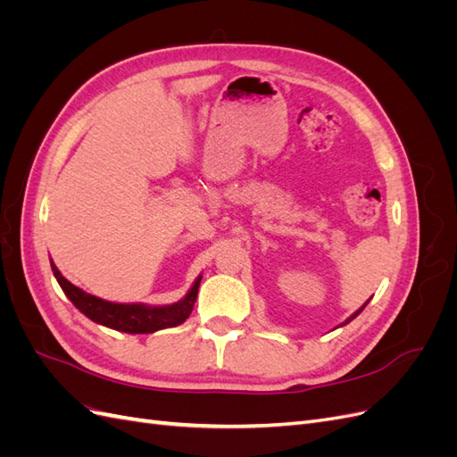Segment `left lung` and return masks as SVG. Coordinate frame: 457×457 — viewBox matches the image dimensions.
Listing matches in <instances>:
<instances>
[{
	"label": "left lung",
	"instance_id": "1",
	"mask_svg": "<svg viewBox=\"0 0 457 457\" xmlns=\"http://www.w3.org/2000/svg\"><path fill=\"white\" fill-rule=\"evenodd\" d=\"M366 305H368V301H366V303H364V305H362V307H361V309H358V311H356V312H354V314H353V316H351V318H349V320H347V322H351V320H353V318H356V316H358V314H361V312H362V311H364V307H366ZM347 322H345V324H347ZM341 326H343V324H341Z\"/></svg>",
	"mask_w": 457,
	"mask_h": 457
}]
</instances>
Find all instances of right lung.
I'll use <instances>...</instances> for the list:
<instances>
[{
    "label": "right lung",
    "mask_w": 457,
    "mask_h": 457,
    "mask_svg": "<svg viewBox=\"0 0 457 457\" xmlns=\"http://www.w3.org/2000/svg\"><path fill=\"white\" fill-rule=\"evenodd\" d=\"M51 269L54 278H57L59 286L62 287V292L74 303L76 309H79L87 318H91L93 322L118 331H126V334H152V331L183 324L190 316L192 307H195L202 280L200 276L195 286L190 287V292L181 301L173 303V305H123V303H110L91 294H86L84 289H79L72 282H68L59 272V269L53 265V261Z\"/></svg>",
    "instance_id": "1"
}]
</instances>
